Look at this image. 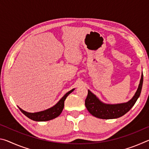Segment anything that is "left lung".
<instances>
[{
	"label": "left lung",
	"mask_w": 149,
	"mask_h": 149,
	"mask_svg": "<svg viewBox=\"0 0 149 149\" xmlns=\"http://www.w3.org/2000/svg\"><path fill=\"white\" fill-rule=\"evenodd\" d=\"M143 82L142 74L140 84L135 95L130 101L118 104H106L100 102L96 96L88 90V95L85 99V104L87 109L93 116L100 119H114L120 118L130 111L139 97Z\"/></svg>",
	"instance_id": "left-lung-1"
}]
</instances>
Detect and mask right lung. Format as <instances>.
I'll return each instance as SVG.
<instances>
[{"mask_svg":"<svg viewBox=\"0 0 149 149\" xmlns=\"http://www.w3.org/2000/svg\"><path fill=\"white\" fill-rule=\"evenodd\" d=\"M74 90V89L70 91L69 92H68L66 94L59 100V102H58L56 105L54 106L53 107L50 108L49 109L45 111H42V112L36 113H29L21 109L20 108H19V109L25 116H26L27 118H29V119H31L32 120L37 121V122H45V121H49L50 120H52L54 119V118H56L61 114L63 108H64V101L65 99H66L68 96Z\"/></svg>","mask_w":149,"mask_h":149,"instance_id":"add662e5","label":"right lung"}]
</instances>
